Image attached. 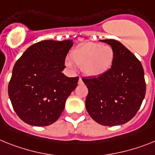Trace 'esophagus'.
Returning a JSON list of instances; mask_svg holds the SVG:
<instances>
[{
    "instance_id": "1",
    "label": "esophagus",
    "mask_w": 155,
    "mask_h": 155,
    "mask_svg": "<svg viewBox=\"0 0 155 155\" xmlns=\"http://www.w3.org/2000/svg\"><path fill=\"white\" fill-rule=\"evenodd\" d=\"M78 84H80V85H82V84H84V82L82 80L81 78H80V80H79V82H78Z\"/></svg>"
}]
</instances>
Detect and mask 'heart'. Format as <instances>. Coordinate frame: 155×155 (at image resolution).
<instances>
[{
  "mask_svg": "<svg viewBox=\"0 0 155 155\" xmlns=\"http://www.w3.org/2000/svg\"><path fill=\"white\" fill-rule=\"evenodd\" d=\"M71 60L66 61L68 67L82 68V71L90 77L105 75L111 69L115 59L112 46L96 42H86L78 45L70 53Z\"/></svg>",
  "mask_w": 155,
  "mask_h": 155,
  "instance_id": "heart-1",
  "label": "heart"
}]
</instances>
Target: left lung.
<instances>
[{"instance_id": "left-lung-1", "label": "left lung", "mask_w": 155, "mask_h": 155, "mask_svg": "<svg viewBox=\"0 0 155 155\" xmlns=\"http://www.w3.org/2000/svg\"><path fill=\"white\" fill-rule=\"evenodd\" d=\"M101 41L113 47L115 59L111 69L105 75L82 79L88 88L86 109L98 124L120 125L135 117L145 97L144 71L136 56L120 41Z\"/></svg>"}]
</instances>
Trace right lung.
<instances>
[{
    "mask_svg": "<svg viewBox=\"0 0 155 155\" xmlns=\"http://www.w3.org/2000/svg\"><path fill=\"white\" fill-rule=\"evenodd\" d=\"M72 40H45L31 45L12 69L8 96L14 110L30 125L43 127L58 120L79 77L62 71Z\"/></svg>",
    "mask_w": 155,
    "mask_h": 155,
    "instance_id": "obj_1",
    "label": "right lung"
}]
</instances>
